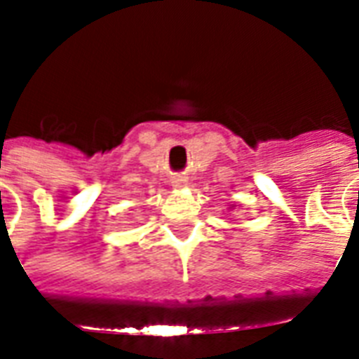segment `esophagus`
Listing matches in <instances>:
<instances>
[{
    "label": "esophagus",
    "mask_w": 359,
    "mask_h": 359,
    "mask_svg": "<svg viewBox=\"0 0 359 359\" xmlns=\"http://www.w3.org/2000/svg\"><path fill=\"white\" fill-rule=\"evenodd\" d=\"M188 184V180L184 179V177H175L173 179V188H184V186Z\"/></svg>",
    "instance_id": "obj_1"
}]
</instances>
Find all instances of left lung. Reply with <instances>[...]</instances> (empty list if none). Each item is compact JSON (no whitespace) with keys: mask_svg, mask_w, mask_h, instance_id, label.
Instances as JSON below:
<instances>
[{"mask_svg":"<svg viewBox=\"0 0 359 359\" xmlns=\"http://www.w3.org/2000/svg\"><path fill=\"white\" fill-rule=\"evenodd\" d=\"M233 207H235V205H231V207H229V209H233Z\"/></svg>","mask_w":359,"mask_h":359,"instance_id":"left-lung-1","label":"left lung"}]
</instances>
